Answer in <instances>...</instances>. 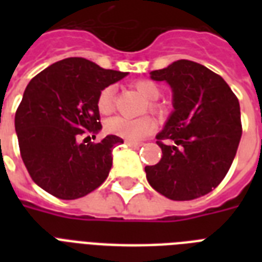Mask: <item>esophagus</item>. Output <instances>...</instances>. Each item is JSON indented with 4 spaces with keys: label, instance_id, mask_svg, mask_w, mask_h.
Instances as JSON below:
<instances>
[{
    "label": "esophagus",
    "instance_id": "1",
    "mask_svg": "<svg viewBox=\"0 0 262 262\" xmlns=\"http://www.w3.org/2000/svg\"><path fill=\"white\" fill-rule=\"evenodd\" d=\"M125 143H126L127 147H132V148L141 147V143H137V141H130V140H126Z\"/></svg>",
    "mask_w": 262,
    "mask_h": 262
}]
</instances>
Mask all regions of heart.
Returning <instances> with one entry per match:
<instances>
[{
	"mask_svg": "<svg viewBox=\"0 0 262 262\" xmlns=\"http://www.w3.org/2000/svg\"><path fill=\"white\" fill-rule=\"evenodd\" d=\"M133 88L139 92L144 99H147L148 110L151 113H155L158 115L166 114V107L162 103L156 102L162 95V90L155 81L147 79L137 80L133 83ZM114 96L115 90L113 85H107L103 88L98 95L96 100V107L100 114L108 115L114 110ZM104 129L110 135L118 136L125 140L130 141H140L144 137L152 135L156 130L155 119L151 117H141L137 119H125L121 117H114L108 119L104 123Z\"/></svg>",
	"mask_w": 262,
	"mask_h": 262,
	"instance_id": "b5f03b06",
	"label": "heart"
}]
</instances>
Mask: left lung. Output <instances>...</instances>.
<instances>
[{"instance_id":"1","label":"left lung","mask_w":262,"mask_h":262,"mask_svg":"<svg viewBox=\"0 0 262 262\" xmlns=\"http://www.w3.org/2000/svg\"><path fill=\"white\" fill-rule=\"evenodd\" d=\"M151 79L170 84L174 111L156 136L163 155L145 167L148 182L170 200L199 199L223 181L235 158L242 136L238 98L219 75L187 59L151 72Z\"/></svg>"}]
</instances>
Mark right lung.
Segmentation results:
<instances>
[{
	"mask_svg": "<svg viewBox=\"0 0 262 262\" xmlns=\"http://www.w3.org/2000/svg\"><path fill=\"white\" fill-rule=\"evenodd\" d=\"M126 75L72 57L46 68L27 85L14 127L23 162L43 190L76 200L106 181L113 148L123 140L110 135L98 144H85L87 140L80 143V137L102 129L99 92Z\"/></svg>",
	"mask_w": 262,
	"mask_h": 262,
	"instance_id": "add662e5",
	"label": "right lung"
}]
</instances>
